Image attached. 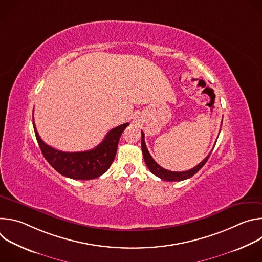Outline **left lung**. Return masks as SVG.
Listing matches in <instances>:
<instances>
[{
	"label": "left lung",
	"instance_id": "left-lung-1",
	"mask_svg": "<svg viewBox=\"0 0 262 262\" xmlns=\"http://www.w3.org/2000/svg\"><path fill=\"white\" fill-rule=\"evenodd\" d=\"M142 134V140H141V144H142V152H143V158H144V161L146 163V166L148 167V169L150 170V172L152 174H155L156 176L160 177L161 179L163 180H166V181H181V180H184V179H188L190 177H192L193 175H195L204 165L205 163L207 162L210 154L200 163L198 164L196 167H194L193 169L191 170H188V171H183V172H173V171H169V170H166L164 168H162L154 159L152 157L150 156V154H149L148 149L146 147V144H145V135L143 132H141Z\"/></svg>",
	"mask_w": 262,
	"mask_h": 262
}]
</instances>
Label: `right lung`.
I'll return each instance as SVG.
<instances>
[{
    "instance_id": "1",
    "label": "right lung",
    "mask_w": 262,
    "mask_h": 262,
    "mask_svg": "<svg viewBox=\"0 0 262 262\" xmlns=\"http://www.w3.org/2000/svg\"><path fill=\"white\" fill-rule=\"evenodd\" d=\"M128 124L123 123L111 129L103 141L91 150L65 152L47 145L37 133L33 121L37 142L49 164L61 175L78 180L94 179L106 172L115 159L119 139Z\"/></svg>"
}]
</instances>
